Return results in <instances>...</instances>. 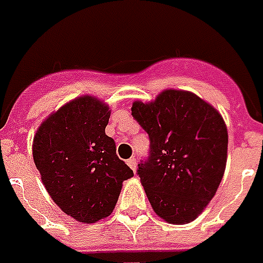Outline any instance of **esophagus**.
Here are the masks:
<instances>
[{
	"label": "esophagus",
	"mask_w": 263,
	"mask_h": 263,
	"mask_svg": "<svg viewBox=\"0 0 263 263\" xmlns=\"http://www.w3.org/2000/svg\"><path fill=\"white\" fill-rule=\"evenodd\" d=\"M127 165L132 167V171L136 172V169H137V162H136V158H130L129 161H127Z\"/></svg>",
	"instance_id": "1"
}]
</instances>
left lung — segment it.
I'll use <instances>...</instances> for the list:
<instances>
[{"label":"left lung","instance_id":"1","mask_svg":"<svg viewBox=\"0 0 263 263\" xmlns=\"http://www.w3.org/2000/svg\"><path fill=\"white\" fill-rule=\"evenodd\" d=\"M132 115L149 153L137 169L149 204L173 224L193 222L214 198L228 159V129L218 110L193 92L166 90Z\"/></svg>","mask_w":263,"mask_h":263}]
</instances>
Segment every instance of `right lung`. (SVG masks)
I'll list each match as a JSON object with an SVG mask.
<instances>
[{"instance_id": "1", "label": "right lung", "mask_w": 263, "mask_h": 263, "mask_svg": "<svg viewBox=\"0 0 263 263\" xmlns=\"http://www.w3.org/2000/svg\"><path fill=\"white\" fill-rule=\"evenodd\" d=\"M109 106L84 96L41 123L33 159L51 198L79 222L96 223L112 214L122 183L133 176L105 134Z\"/></svg>"}]
</instances>
